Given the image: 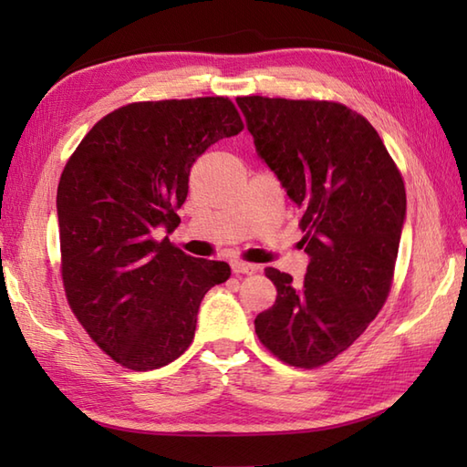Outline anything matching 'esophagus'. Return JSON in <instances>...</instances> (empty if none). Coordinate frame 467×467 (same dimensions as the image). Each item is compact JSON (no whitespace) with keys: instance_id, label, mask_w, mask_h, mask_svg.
<instances>
[{"instance_id":"34e87169","label":"esophagus","mask_w":467,"mask_h":467,"mask_svg":"<svg viewBox=\"0 0 467 467\" xmlns=\"http://www.w3.org/2000/svg\"><path fill=\"white\" fill-rule=\"evenodd\" d=\"M231 266H233L234 275H253V273L259 271V266L251 265V263H244V261H233Z\"/></svg>"}]
</instances>
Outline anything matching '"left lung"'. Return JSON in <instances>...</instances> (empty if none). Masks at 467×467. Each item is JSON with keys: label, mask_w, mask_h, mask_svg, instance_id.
Segmentation results:
<instances>
[{"label": "left lung", "mask_w": 467, "mask_h": 467, "mask_svg": "<svg viewBox=\"0 0 467 467\" xmlns=\"http://www.w3.org/2000/svg\"><path fill=\"white\" fill-rule=\"evenodd\" d=\"M256 152L301 208L306 275L266 266L276 301L254 331L299 369L349 349L389 296L405 218L398 164L367 118L331 100L241 96Z\"/></svg>", "instance_id": "left-lung-1"}]
</instances>
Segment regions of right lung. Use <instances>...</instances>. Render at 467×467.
I'll return each instance as SVG.
<instances>
[{"label":"right lung","instance_id":"right-lung-1","mask_svg":"<svg viewBox=\"0 0 467 467\" xmlns=\"http://www.w3.org/2000/svg\"><path fill=\"white\" fill-rule=\"evenodd\" d=\"M244 128L224 96L132 102L78 144L57 184L66 299L100 349L132 371L178 359L194 339L202 296L231 276L154 239L181 223L191 168L208 146Z\"/></svg>","mask_w":467,"mask_h":467}]
</instances>
